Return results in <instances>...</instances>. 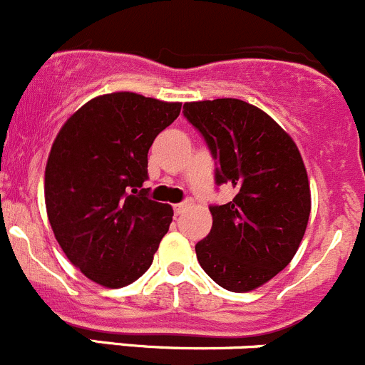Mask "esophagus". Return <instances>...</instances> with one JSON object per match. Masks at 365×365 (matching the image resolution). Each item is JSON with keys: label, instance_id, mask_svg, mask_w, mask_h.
<instances>
[{"label": "esophagus", "instance_id": "1", "mask_svg": "<svg viewBox=\"0 0 365 365\" xmlns=\"http://www.w3.org/2000/svg\"><path fill=\"white\" fill-rule=\"evenodd\" d=\"M187 207H190V202H181V204H175V205H174L175 215H182V212L186 211Z\"/></svg>", "mask_w": 365, "mask_h": 365}]
</instances>
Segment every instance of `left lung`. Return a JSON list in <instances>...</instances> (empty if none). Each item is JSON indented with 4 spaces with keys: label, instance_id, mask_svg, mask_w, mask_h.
Returning a JSON list of instances; mask_svg holds the SVG:
<instances>
[{
    "label": "left lung",
    "instance_id": "left-lung-1",
    "mask_svg": "<svg viewBox=\"0 0 365 365\" xmlns=\"http://www.w3.org/2000/svg\"><path fill=\"white\" fill-rule=\"evenodd\" d=\"M184 117L216 161V184L236 197L211 205V232L195 245L202 269L223 289L247 293L282 272L297 254L310 215L304 160L289 135L240 99L186 103Z\"/></svg>",
    "mask_w": 365,
    "mask_h": 365
}]
</instances>
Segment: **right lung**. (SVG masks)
Masks as SVG:
<instances>
[{"label": "right lung", "mask_w": 365, "mask_h": 365, "mask_svg": "<svg viewBox=\"0 0 365 365\" xmlns=\"http://www.w3.org/2000/svg\"><path fill=\"white\" fill-rule=\"evenodd\" d=\"M181 103L113 92L61 125L46 165L48 218L68 261L104 287L135 282L153 264L174 211L147 197V154Z\"/></svg>", "instance_id": "obj_1"}]
</instances>
